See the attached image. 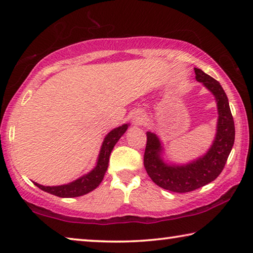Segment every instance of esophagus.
<instances>
[{
  "mask_svg": "<svg viewBox=\"0 0 253 253\" xmlns=\"http://www.w3.org/2000/svg\"><path fill=\"white\" fill-rule=\"evenodd\" d=\"M144 122L145 115L143 113H137L134 115V117H132V124H134V125H142Z\"/></svg>",
  "mask_w": 253,
  "mask_h": 253,
  "instance_id": "1",
  "label": "esophagus"
}]
</instances>
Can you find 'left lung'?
Instances as JSON below:
<instances>
[{
    "mask_svg": "<svg viewBox=\"0 0 253 253\" xmlns=\"http://www.w3.org/2000/svg\"><path fill=\"white\" fill-rule=\"evenodd\" d=\"M195 78L202 83L214 97L217 105V128L215 139L204 156L185 165H169L162 160L163 147L160 138L147 131V143L144 154V166L152 181L162 188L186 193L214 181L222 170L234 144V122L229 100L220 84L212 77L194 68Z\"/></svg>",
    "mask_w": 253,
    "mask_h": 253,
    "instance_id": "8db88e82",
    "label": "left lung"
}]
</instances>
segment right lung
I'll use <instances>...</instances> for the list:
<instances>
[{
  "instance_id": "1",
  "label": "right lung",
  "mask_w": 253,
  "mask_h": 253,
  "mask_svg": "<svg viewBox=\"0 0 253 253\" xmlns=\"http://www.w3.org/2000/svg\"><path fill=\"white\" fill-rule=\"evenodd\" d=\"M128 124L119 126L115 129L108 132V135L105 137L104 143L101 145V149L98 156L97 165L90 173L84 175L76 181L65 184V185L59 186H43L40 184L34 183L36 185L40 188V190L46 192V193L53 194L59 198H77V196H81L89 193L92 190L99 185L101 183L102 178L105 176V173L108 168V162L110 153L119 138L124 135V132L127 130Z\"/></svg>"
}]
</instances>
